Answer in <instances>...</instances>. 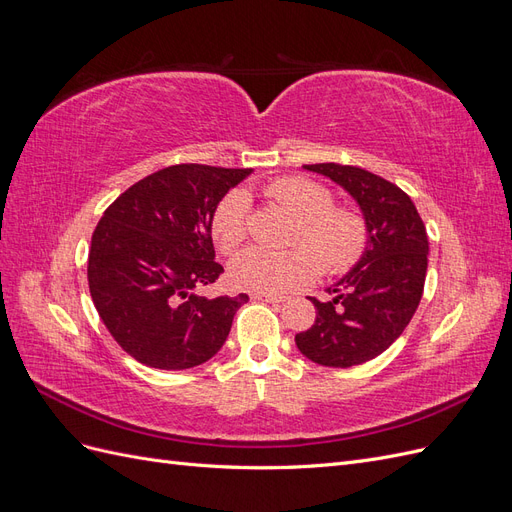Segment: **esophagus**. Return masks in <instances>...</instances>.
<instances>
[{"instance_id": "esophagus-1", "label": "esophagus", "mask_w": 512, "mask_h": 512, "mask_svg": "<svg viewBox=\"0 0 512 512\" xmlns=\"http://www.w3.org/2000/svg\"><path fill=\"white\" fill-rule=\"evenodd\" d=\"M254 299L267 301V303H284V301H288L290 297H288V294H254Z\"/></svg>"}]
</instances>
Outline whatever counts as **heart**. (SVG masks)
<instances>
[{"label": "heart", "instance_id": "heart-1", "mask_svg": "<svg viewBox=\"0 0 512 512\" xmlns=\"http://www.w3.org/2000/svg\"><path fill=\"white\" fill-rule=\"evenodd\" d=\"M267 196L294 215L288 252L250 247L230 262V282L254 294L297 290L316 277L350 271L365 254L367 224L359 211L333 205V192L305 177H282L267 185ZM250 200L245 192H228L211 215V237L222 254L235 252L247 235ZM306 250L303 251L302 247Z\"/></svg>", "mask_w": 512, "mask_h": 512}]
</instances>
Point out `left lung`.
<instances>
[{"label": "left lung", "mask_w": 512, "mask_h": 512, "mask_svg": "<svg viewBox=\"0 0 512 512\" xmlns=\"http://www.w3.org/2000/svg\"><path fill=\"white\" fill-rule=\"evenodd\" d=\"M329 177L359 203L367 247L342 280L327 288L329 301L312 299L316 320L294 342L309 361L352 367L376 359L404 333L423 297L429 241L410 196L359 166L305 164Z\"/></svg>", "instance_id": "1"}]
</instances>
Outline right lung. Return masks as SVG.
<instances>
[{
	"mask_svg": "<svg viewBox=\"0 0 512 512\" xmlns=\"http://www.w3.org/2000/svg\"><path fill=\"white\" fill-rule=\"evenodd\" d=\"M252 168L177 164L123 192L98 222L87 262L91 301L132 359L190 369L224 346L247 294L207 299L198 288L224 273L211 215Z\"/></svg>",
	"mask_w": 512,
	"mask_h": 512,
	"instance_id": "1",
	"label": "right lung"
}]
</instances>
